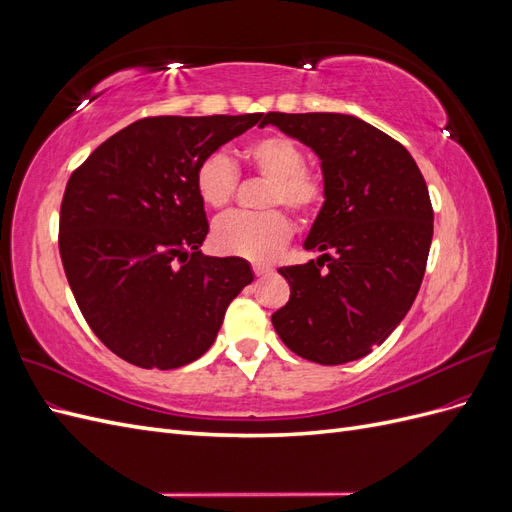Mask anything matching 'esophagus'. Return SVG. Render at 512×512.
<instances>
[{"mask_svg": "<svg viewBox=\"0 0 512 512\" xmlns=\"http://www.w3.org/2000/svg\"><path fill=\"white\" fill-rule=\"evenodd\" d=\"M254 273H256V277H267L271 271L267 269V267H260V265H254Z\"/></svg>", "mask_w": 512, "mask_h": 512, "instance_id": "obj_1", "label": "esophagus"}]
</instances>
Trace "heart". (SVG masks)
Here are the masks:
<instances>
[{
  "label": "heart",
  "instance_id": "heart-1",
  "mask_svg": "<svg viewBox=\"0 0 512 512\" xmlns=\"http://www.w3.org/2000/svg\"><path fill=\"white\" fill-rule=\"evenodd\" d=\"M245 160L269 179L262 207H286L312 215L324 196L322 181L305 170V153L290 138L271 134L245 147ZM237 190V168L224 151L209 153L196 170V192L211 209H224ZM290 237V222L280 209L262 213H228L215 220L211 243L218 252L250 260H267Z\"/></svg>",
  "mask_w": 512,
  "mask_h": 512
}]
</instances>
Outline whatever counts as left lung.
Segmentation results:
<instances>
[{
  "label": "left lung",
  "mask_w": 512,
  "mask_h": 512,
  "mask_svg": "<svg viewBox=\"0 0 512 512\" xmlns=\"http://www.w3.org/2000/svg\"><path fill=\"white\" fill-rule=\"evenodd\" d=\"M269 123L316 153L324 188L303 241L322 254L280 269L290 301L271 322L307 361H356L397 329L421 288L433 237L427 183L404 145L354 115L267 113L260 126Z\"/></svg>",
  "instance_id": "1"
}]
</instances>
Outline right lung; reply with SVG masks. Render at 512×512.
I'll use <instances>...</instances> for the list:
<instances>
[{
    "mask_svg": "<svg viewBox=\"0 0 512 512\" xmlns=\"http://www.w3.org/2000/svg\"><path fill=\"white\" fill-rule=\"evenodd\" d=\"M262 113L130 123L74 170L59 254L100 342L145 369H177L215 342L228 303L254 280L243 258L203 256L209 222L196 170Z\"/></svg>",
    "mask_w": 512,
    "mask_h": 512,
    "instance_id": "add662e5",
    "label": "right lung"
}]
</instances>
